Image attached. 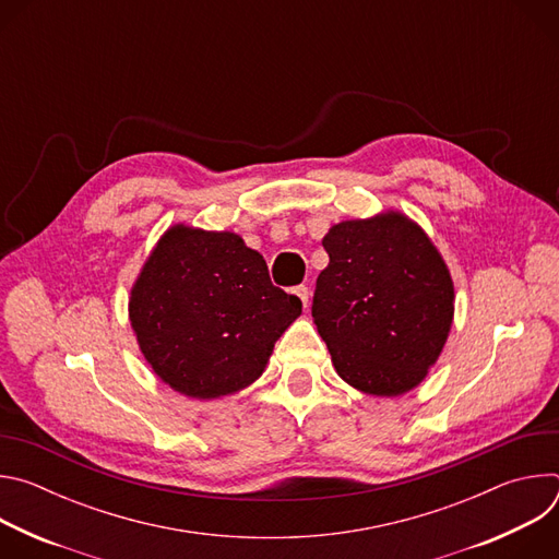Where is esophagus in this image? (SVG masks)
Returning a JSON list of instances; mask_svg holds the SVG:
<instances>
[{"instance_id":"1","label":"esophagus","mask_w":559,"mask_h":559,"mask_svg":"<svg viewBox=\"0 0 559 559\" xmlns=\"http://www.w3.org/2000/svg\"><path fill=\"white\" fill-rule=\"evenodd\" d=\"M292 294H294V296H298V300L302 302V307H307V305H309V289H307L305 285L294 287V289H292Z\"/></svg>"}]
</instances>
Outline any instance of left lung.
<instances>
[{"label": "left lung", "mask_w": 559, "mask_h": 559, "mask_svg": "<svg viewBox=\"0 0 559 559\" xmlns=\"http://www.w3.org/2000/svg\"><path fill=\"white\" fill-rule=\"evenodd\" d=\"M311 316L336 373L354 389L395 397L438 362L455 311L451 272L405 212L382 210L330 227Z\"/></svg>", "instance_id": "obj_1"}]
</instances>
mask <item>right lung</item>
Masks as SVG:
<instances>
[{
	"label": "right lung",
	"instance_id": "1",
	"mask_svg": "<svg viewBox=\"0 0 559 559\" xmlns=\"http://www.w3.org/2000/svg\"><path fill=\"white\" fill-rule=\"evenodd\" d=\"M302 302L274 287L236 231L170 225L139 270L130 328L156 378L214 401L259 380Z\"/></svg>",
	"mask_w": 559,
	"mask_h": 559
}]
</instances>
